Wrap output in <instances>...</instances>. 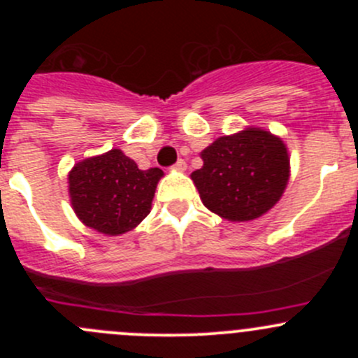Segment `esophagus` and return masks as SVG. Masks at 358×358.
Returning a JSON list of instances; mask_svg holds the SVG:
<instances>
[{
	"label": "esophagus",
	"instance_id": "obj_1",
	"mask_svg": "<svg viewBox=\"0 0 358 358\" xmlns=\"http://www.w3.org/2000/svg\"><path fill=\"white\" fill-rule=\"evenodd\" d=\"M173 168H175L176 171H185V169H187V162L183 161V159H178V161H176V164L173 166Z\"/></svg>",
	"mask_w": 358,
	"mask_h": 358
}]
</instances>
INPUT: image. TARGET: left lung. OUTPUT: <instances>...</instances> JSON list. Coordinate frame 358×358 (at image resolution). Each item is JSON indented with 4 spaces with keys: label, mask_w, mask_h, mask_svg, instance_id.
I'll list each match as a JSON object with an SVG mask.
<instances>
[{
    "label": "left lung",
    "mask_w": 358,
    "mask_h": 358,
    "mask_svg": "<svg viewBox=\"0 0 358 358\" xmlns=\"http://www.w3.org/2000/svg\"><path fill=\"white\" fill-rule=\"evenodd\" d=\"M194 171L202 204L229 222L259 218L277 204L289 180V154L279 136L259 128L220 136Z\"/></svg>",
    "instance_id": "8db88e82"
}]
</instances>
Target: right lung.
Here are the masks:
<instances>
[{
  "instance_id": "obj_1",
  "label": "right lung",
  "mask_w": 358,
  "mask_h": 358,
  "mask_svg": "<svg viewBox=\"0 0 358 358\" xmlns=\"http://www.w3.org/2000/svg\"><path fill=\"white\" fill-rule=\"evenodd\" d=\"M162 169H138L122 150L83 159L69 173V196L78 218L106 236L135 229L150 213Z\"/></svg>"
}]
</instances>
